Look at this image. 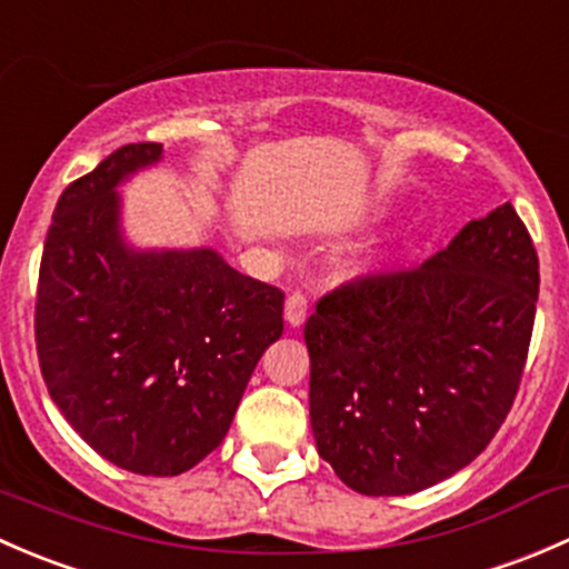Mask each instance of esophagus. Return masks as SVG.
Masks as SVG:
<instances>
[{
  "mask_svg": "<svg viewBox=\"0 0 569 569\" xmlns=\"http://www.w3.org/2000/svg\"><path fill=\"white\" fill-rule=\"evenodd\" d=\"M306 317H308V300L297 291V295H291L289 300H286V325L300 327L302 321H306Z\"/></svg>",
  "mask_w": 569,
  "mask_h": 569,
  "instance_id": "obj_1",
  "label": "esophagus"
}]
</instances>
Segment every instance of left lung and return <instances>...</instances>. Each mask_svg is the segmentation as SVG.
<instances>
[{
	"label": "left lung",
	"mask_w": 569,
	"mask_h": 569,
	"mask_svg": "<svg viewBox=\"0 0 569 569\" xmlns=\"http://www.w3.org/2000/svg\"><path fill=\"white\" fill-rule=\"evenodd\" d=\"M539 261L512 203L412 272L321 297L306 321L321 460L363 496H410L470 465L529 355Z\"/></svg>",
	"instance_id": "8db88e82"
}]
</instances>
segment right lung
<instances>
[{"label": "right lung", "mask_w": 569, "mask_h": 569, "mask_svg": "<svg viewBox=\"0 0 569 569\" xmlns=\"http://www.w3.org/2000/svg\"><path fill=\"white\" fill-rule=\"evenodd\" d=\"M162 162L131 142L60 194L40 261L36 341L46 388L104 460L178 476L231 429L283 295L214 248H134L118 189Z\"/></svg>", "instance_id": "add662e5"}]
</instances>
